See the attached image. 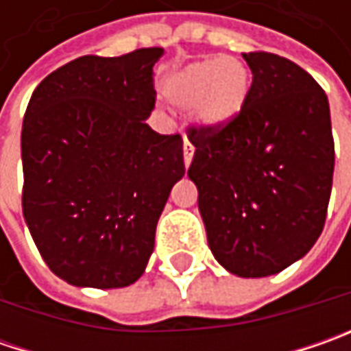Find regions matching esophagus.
I'll use <instances>...</instances> for the list:
<instances>
[{"label":"esophagus","instance_id":"obj_1","mask_svg":"<svg viewBox=\"0 0 351 351\" xmlns=\"http://www.w3.org/2000/svg\"><path fill=\"white\" fill-rule=\"evenodd\" d=\"M193 154H195V146L185 138V141H183V162H185V166H189V164H191Z\"/></svg>","mask_w":351,"mask_h":351}]
</instances>
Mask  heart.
Returning a JSON list of instances; mask_svg holds the SVG:
<instances>
[{
	"instance_id": "1",
	"label": "heart",
	"mask_w": 351,
	"mask_h": 351,
	"mask_svg": "<svg viewBox=\"0 0 351 351\" xmlns=\"http://www.w3.org/2000/svg\"><path fill=\"white\" fill-rule=\"evenodd\" d=\"M248 89L250 75L242 62L207 58L173 75L166 86V93L178 105H197V113L205 123L224 125L240 113Z\"/></svg>"
}]
</instances>
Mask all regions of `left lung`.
I'll return each instance as SVG.
<instances>
[{"instance_id": "left-lung-1", "label": "left lung", "mask_w": 351, "mask_h": 351, "mask_svg": "<svg viewBox=\"0 0 351 351\" xmlns=\"http://www.w3.org/2000/svg\"><path fill=\"white\" fill-rule=\"evenodd\" d=\"M246 101L224 125H191L187 176L213 256L230 274L267 277L315 246L334 173L330 107L301 66L271 52L242 54Z\"/></svg>"}]
</instances>
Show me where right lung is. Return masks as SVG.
<instances>
[{"label":"right lung","instance_id":"1","mask_svg":"<svg viewBox=\"0 0 351 351\" xmlns=\"http://www.w3.org/2000/svg\"><path fill=\"white\" fill-rule=\"evenodd\" d=\"M164 48L82 56L48 74L23 117V215L52 274L119 289L144 274L185 173L183 138L146 125Z\"/></svg>","mask_w":351,"mask_h":351}]
</instances>
